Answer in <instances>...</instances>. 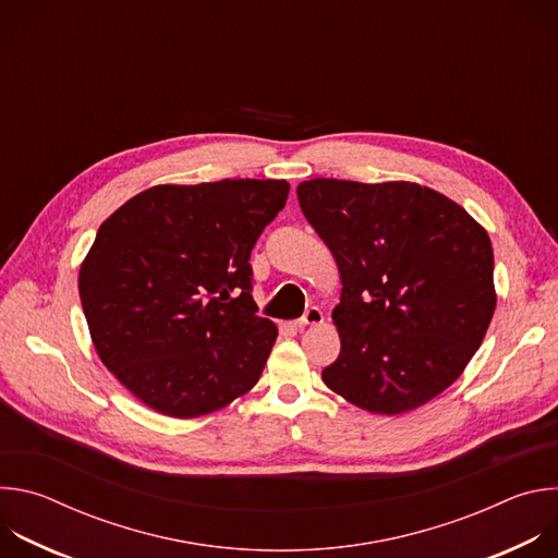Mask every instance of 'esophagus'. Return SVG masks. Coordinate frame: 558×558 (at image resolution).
<instances>
[{"label": "esophagus", "mask_w": 558, "mask_h": 558, "mask_svg": "<svg viewBox=\"0 0 558 558\" xmlns=\"http://www.w3.org/2000/svg\"><path fill=\"white\" fill-rule=\"evenodd\" d=\"M325 315L323 311L317 306H311L306 308V313L300 317V320H295V329H304V327H315V325H323Z\"/></svg>", "instance_id": "1"}]
</instances>
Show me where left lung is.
I'll return each mask as SVG.
<instances>
[{
  "mask_svg": "<svg viewBox=\"0 0 558 558\" xmlns=\"http://www.w3.org/2000/svg\"><path fill=\"white\" fill-rule=\"evenodd\" d=\"M298 201L342 282L331 313L342 349L325 384L375 415L424 407L463 373L490 327L488 231L409 181L313 179L298 185Z\"/></svg>",
  "mask_w": 558,
  "mask_h": 558,
  "instance_id": "obj_1",
  "label": "left lung"
}]
</instances>
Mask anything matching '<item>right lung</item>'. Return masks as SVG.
<instances>
[{"label": "right lung", "instance_id": "right-lung-1", "mask_svg": "<svg viewBox=\"0 0 558 558\" xmlns=\"http://www.w3.org/2000/svg\"><path fill=\"white\" fill-rule=\"evenodd\" d=\"M287 181L154 185L108 216L78 269L104 366L151 411L192 420L263 375L278 327L256 315L250 256Z\"/></svg>", "mask_w": 558, "mask_h": 558}]
</instances>
